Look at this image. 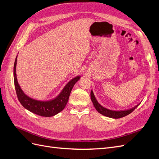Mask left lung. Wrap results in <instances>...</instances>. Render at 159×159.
Instances as JSON below:
<instances>
[{
	"label": "left lung",
	"instance_id": "8db88e82",
	"mask_svg": "<svg viewBox=\"0 0 159 159\" xmlns=\"http://www.w3.org/2000/svg\"><path fill=\"white\" fill-rule=\"evenodd\" d=\"M91 99L92 101L93 104L94 105L95 108L98 111L101 113L102 115H104V116H106L107 117L110 118H113V119H119V118H121L123 117L127 116V115L130 114L131 112H133V111L141 103H139L137 104L135 106L129 109H125V110H120V111H116V110H111L107 109L106 107H104L102 106V105L99 103L98 102V100L96 99L94 93L93 92L92 90H91Z\"/></svg>",
	"mask_w": 159,
	"mask_h": 159
}]
</instances>
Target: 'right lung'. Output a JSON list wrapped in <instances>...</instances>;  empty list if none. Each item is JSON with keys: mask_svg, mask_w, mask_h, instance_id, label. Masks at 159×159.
<instances>
[{"mask_svg": "<svg viewBox=\"0 0 159 159\" xmlns=\"http://www.w3.org/2000/svg\"><path fill=\"white\" fill-rule=\"evenodd\" d=\"M17 56L14 64V81L18 99L22 106L30 112L42 117H52L63 110L68 102L71 91L80 78L75 76L69 81L56 97L49 100H38L27 95L18 84L16 74Z\"/></svg>", "mask_w": 159, "mask_h": 159, "instance_id": "1", "label": "right lung"}]
</instances>
